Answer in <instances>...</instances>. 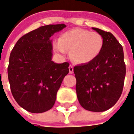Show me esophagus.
Returning <instances> with one entry per match:
<instances>
[{
	"label": "esophagus",
	"mask_w": 134,
	"mask_h": 134,
	"mask_svg": "<svg viewBox=\"0 0 134 134\" xmlns=\"http://www.w3.org/2000/svg\"><path fill=\"white\" fill-rule=\"evenodd\" d=\"M68 68H69V72H70V73H71V74L73 73V67L71 65L68 67Z\"/></svg>",
	"instance_id": "34e87169"
}]
</instances>
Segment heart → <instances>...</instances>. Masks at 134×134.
<instances>
[{"instance_id": "1", "label": "heart", "mask_w": 134, "mask_h": 134, "mask_svg": "<svg viewBox=\"0 0 134 134\" xmlns=\"http://www.w3.org/2000/svg\"><path fill=\"white\" fill-rule=\"evenodd\" d=\"M103 45V39L98 33L82 29L64 32L53 43L54 50L61 55L65 56L70 50V57L77 64H87L96 59Z\"/></svg>"}]
</instances>
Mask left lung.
Here are the masks:
<instances>
[{"label":"left lung","instance_id":"obj_1","mask_svg":"<svg viewBox=\"0 0 134 134\" xmlns=\"http://www.w3.org/2000/svg\"><path fill=\"white\" fill-rule=\"evenodd\" d=\"M103 39L100 54L93 61L74 67L76 93L82 107L92 112L110 109L119 100L126 66L122 46L110 32L92 28Z\"/></svg>","mask_w":134,"mask_h":134}]
</instances>
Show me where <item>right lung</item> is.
Wrapping results in <instances>:
<instances>
[{"label":"right lung","instance_id":"obj_1","mask_svg":"<svg viewBox=\"0 0 134 134\" xmlns=\"http://www.w3.org/2000/svg\"><path fill=\"white\" fill-rule=\"evenodd\" d=\"M64 24L43 26L19 39L10 53L8 80L12 96L26 110L41 113L54 105L57 93L69 72L68 62L52 60L54 34Z\"/></svg>","mask_w":134,"mask_h":134}]
</instances>
